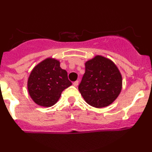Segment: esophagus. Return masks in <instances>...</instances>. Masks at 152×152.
<instances>
[{"label": "esophagus", "instance_id": "1", "mask_svg": "<svg viewBox=\"0 0 152 152\" xmlns=\"http://www.w3.org/2000/svg\"><path fill=\"white\" fill-rule=\"evenodd\" d=\"M73 85H74V86H77L78 85V81H74V83H73Z\"/></svg>", "mask_w": 152, "mask_h": 152}]
</instances>
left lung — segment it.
<instances>
[{"label":"left lung","mask_w":152,"mask_h":152,"mask_svg":"<svg viewBox=\"0 0 152 152\" xmlns=\"http://www.w3.org/2000/svg\"><path fill=\"white\" fill-rule=\"evenodd\" d=\"M85 74L78 86L87 104L96 108L110 105L119 95L121 75L109 59L96 56L85 64Z\"/></svg>","instance_id":"1"}]
</instances>
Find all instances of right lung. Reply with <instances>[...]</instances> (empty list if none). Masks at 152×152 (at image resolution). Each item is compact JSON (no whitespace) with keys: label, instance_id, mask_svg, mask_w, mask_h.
Masks as SVG:
<instances>
[{"label":"right lung","instance_id":"add662e5","mask_svg":"<svg viewBox=\"0 0 152 152\" xmlns=\"http://www.w3.org/2000/svg\"><path fill=\"white\" fill-rule=\"evenodd\" d=\"M71 84L66 71L60 67V62L49 58L38 64L31 71L28 89L36 104L49 107L58 102L63 91Z\"/></svg>","mask_w":152,"mask_h":152}]
</instances>
